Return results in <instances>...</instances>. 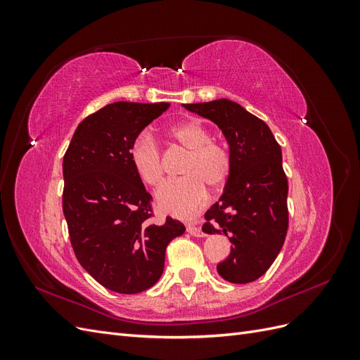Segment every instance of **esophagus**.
<instances>
[{
    "label": "esophagus",
    "instance_id": "esophagus-1",
    "mask_svg": "<svg viewBox=\"0 0 360 360\" xmlns=\"http://www.w3.org/2000/svg\"><path fill=\"white\" fill-rule=\"evenodd\" d=\"M188 233L192 236H197V237H204L205 234L202 233V230L197 225H188Z\"/></svg>",
    "mask_w": 360,
    "mask_h": 360
}]
</instances>
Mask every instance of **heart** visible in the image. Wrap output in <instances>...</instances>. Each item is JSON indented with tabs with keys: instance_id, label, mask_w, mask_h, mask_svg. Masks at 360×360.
I'll list each match as a JSON object with an SVG mask.
<instances>
[{
	"instance_id": "obj_1",
	"label": "heart",
	"mask_w": 360,
	"mask_h": 360,
	"mask_svg": "<svg viewBox=\"0 0 360 360\" xmlns=\"http://www.w3.org/2000/svg\"><path fill=\"white\" fill-rule=\"evenodd\" d=\"M171 139L188 151L181 172L184 179L168 183L158 192V204L163 212L189 216L207 198V188L222 189L231 177V150L219 139L212 138L210 129L200 120H186L169 127ZM129 159L139 180L151 188L165 181L167 168L158 141L147 132L135 136L129 148Z\"/></svg>"
}]
</instances>
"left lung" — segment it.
I'll use <instances>...</instances> for the list:
<instances>
[{
  "mask_svg": "<svg viewBox=\"0 0 360 360\" xmlns=\"http://www.w3.org/2000/svg\"><path fill=\"white\" fill-rule=\"evenodd\" d=\"M188 111L222 129L233 156L231 177L219 201L205 212L202 231L225 233L231 252L217 274L248 284L274 264L288 230V180L282 151L269 126L228 99L186 103Z\"/></svg>",
  "mask_w": 360,
  "mask_h": 360,
  "instance_id": "obj_1",
  "label": "left lung"
}]
</instances>
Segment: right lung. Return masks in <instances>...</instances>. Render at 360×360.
Wrapping results in <instances>:
<instances>
[{
    "label": "right lung",
    "instance_id": "obj_1",
    "mask_svg": "<svg viewBox=\"0 0 360 360\" xmlns=\"http://www.w3.org/2000/svg\"><path fill=\"white\" fill-rule=\"evenodd\" d=\"M169 103L115 102L84 118L63 159V212L79 264L105 288L136 294L162 276L184 225L151 222V195L129 159L135 136Z\"/></svg>",
    "mask_w": 360,
    "mask_h": 360
}]
</instances>
